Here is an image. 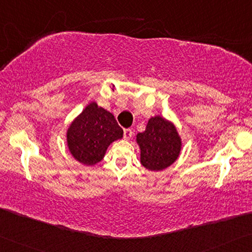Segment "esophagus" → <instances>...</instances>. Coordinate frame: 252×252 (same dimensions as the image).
I'll use <instances>...</instances> for the list:
<instances>
[{"mask_svg":"<svg viewBox=\"0 0 252 252\" xmlns=\"http://www.w3.org/2000/svg\"><path fill=\"white\" fill-rule=\"evenodd\" d=\"M133 130L131 129H125L124 130V138L125 139H129L131 138V136H133Z\"/></svg>","mask_w":252,"mask_h":252,"instance_id":"esophagus-1","label":"esophagus"}]
</instances>
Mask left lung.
Returning a JSON list of instances; mask_svg holds the SVG:
<instances>
[{"mask_svg":"<svg viewBox=\"0 0 252 252\" xmlns=\"http://www.w3.org/2000/svg\"><path fill=\"white\" fill-rule=\"evenodd\" d=\"M139 160L149 171H162L179 158L183 141L173 122L160 115L149 119L143 133L136 135Z\"/></svg>","mask_w":252,"mask_h":252,"instance_id":"left-lung-1","label":"left lung"}]
</instances>
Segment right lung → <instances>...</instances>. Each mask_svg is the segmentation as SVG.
Masks as SVG:
<instances>
[{"label":"right lung","mask_w":252,"mask_h":252,"mask_svg":"<svg viewBox=\"0 0 252 252\" xmlns=\"http://www.w3.org/2000/svg\"><path fill=\"white\" fill-rule=\"evenodd\" d=\"M123 135L114 115L92 101L69 124L66 143L76 161L94 165L104 158L111 143L122 139Z\"/></svg>","instance_id":"1"}]
</instances>
